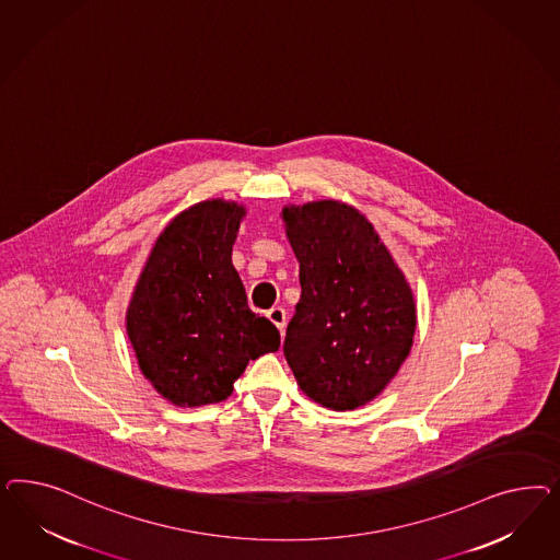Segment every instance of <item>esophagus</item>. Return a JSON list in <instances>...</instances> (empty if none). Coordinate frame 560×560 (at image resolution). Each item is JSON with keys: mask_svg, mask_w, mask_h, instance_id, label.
Listing matches in <instances>:
<instances>
[{"mask_svg": "<svg viewBox=\"0 0 560 560\" xmlns=\"http://www.w3.org/2000/svg\"><path fill=\"white\" fill-rule=\"evenodd\" d=\"M267 318L271 320L277 328H279V332L283 335V330H285V323H288V316H285V310L283 307H272L267 312Z\"/></svg>", "mask_w": 560, "mask_h": 560, "instance_id": "obj_1", "label": "esophagus"}]
</instances>
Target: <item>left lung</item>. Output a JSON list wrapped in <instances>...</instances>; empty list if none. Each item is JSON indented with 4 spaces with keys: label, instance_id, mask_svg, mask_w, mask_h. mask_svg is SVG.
Instances as JSON below:
<instances>
[{
    "label": "left lung",
    "instance_id": "obj_1",
    "mask_svg": "<svg viewBox=\"0 0 560 560\" xmlns=\"http://www.w3.org/2000/svg\"><path fill=\"white\" fill-rule=\"evenodd\" d=\"M283 220L302 285L283 342L289 368L314 402L363 407L410 353L417 326L410 288L353 207H288Z\"/></svg>",
    "mask_w": 560,
    "mask_h": 560
}]
</instances>
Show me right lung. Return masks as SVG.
<instances>
[{
	"label": "right lung",
	"mask_w": 560,
	"mask_h": 560,
	"mask_svg": "<svg viewBox=\"0 0 560 560\" xmlns=\"http://www.w3.org/2000/svg\"><path fill=\"white\" fill-rule=\"evenodd\" d=\"M244 209L192 205L155 240L127 312L143 375L178 407L221 402L248 361L279 349V330L256 316L232 265Z\"/></svg>",
	"instance_id": "1"
}]
</instances>
